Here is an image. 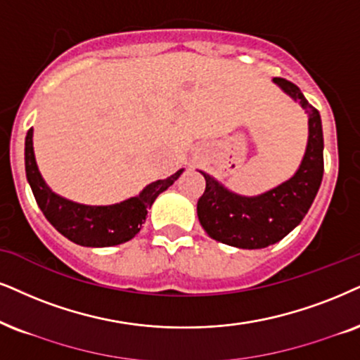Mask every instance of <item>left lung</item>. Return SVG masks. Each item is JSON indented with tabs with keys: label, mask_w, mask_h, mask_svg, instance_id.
Segmentation results:
<instances>
[{
	"label": "left lung",
	"mask_w": 360,
	"mask_h": 360,
	"mask_svg": "<svg viewBox=\"0 0 360 360\" xmlns=\"http://www.w3.org/2000/svg\"><path fill=\"white\" fill-rule=\"evenodd\" d=\"M306 109L309 139L301 166L289 181L259 195L231 193L206 172V189L198 201V217L209 238L239 249H262L279 243L304 219L324 174V138L321 115L301 89L284 78L272 79Z\"/></svg>",
	"instance_id": "left-lung-1"
}]
</instances>
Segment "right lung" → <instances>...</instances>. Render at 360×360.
<instances>
[{"mask_svg": "<svg viewBox=\"0 0 360 360\" xmlns=\"http://www.w3.org/2000/svg\"><path fill=\"white\" fill-rule=\"evenodd\" d=\"M25 166L31 191L44 217L58 233L86 248H108L133 239L143 227L148 209L158 195L174 184L184 171L179 169L166 179L154 181L141 191L139 195L112 206H84L54 194L44 183L34 159L33 127L25 141Z\"/></svg>", "mask_w": 360, "mask_h": 360, "instance_id": "right-lung-1", "label": "right lung"}]
</instances>
